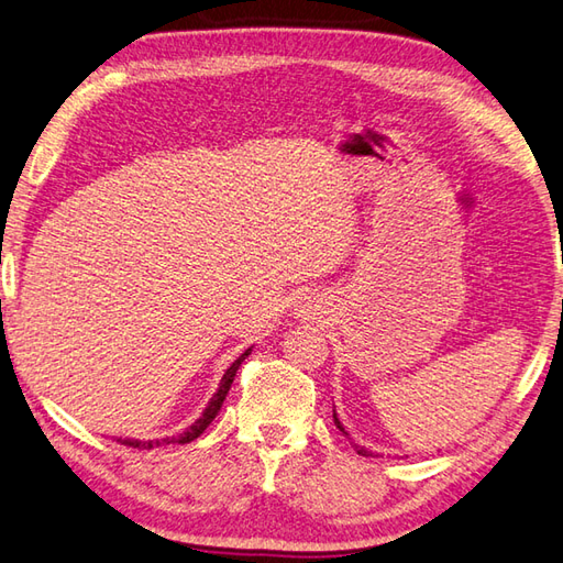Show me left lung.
<instances>
[{
    "label": "left lung",
    "mask_w": 563,
    "mask_h": 563,
    "mask_svg": "<svg viewBox=\"0 0 563 563\" xmlns=\"http://www.w3.org/2000/svg\"><path fill=\"white\" fill-rule=\"evenodd\" d=\"M332 419H334V423H336V429H340L344 435H349V433L344 431L342 423H340V419H336V411H334V409H332ZM354 448H356V453H358V455H371V451H366V448H361V445H356V443H354Z\"/></svg>",
    "instance_id": "1"
}]
</instances>
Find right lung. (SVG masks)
Wrapping results in <instances>:
<instances>
[{"mask_svg":"<svg viewBox=\"0 0 563 563\" xmlns=\"http://www.w3.org/2000/svg\"><path fill=\"white\" fill-rule=\"evenodd\" d=\"M253 352V349H245V352L233 361V364L227 368V373H223V378L219 383V390L214 393V397L209 399V405L205 407L202 417H199L192 427H187L180 435H170V439H156V441H136V439H118L122 445H130V448H140V451H152V448L156 445H168V443H190L195 439H199V435L205 433V429L209 427L211 421H214V417L219 415V409L223 405V399H227L229 390H231V383L235 378V371H239V366L245 361V356Z\"/></svg>","mask_w":563,"mask_h":563,"instance_id":"obj_1","label":"right lung"}]
</instances>
